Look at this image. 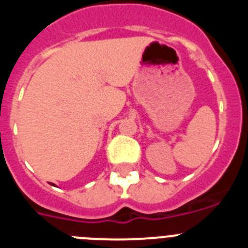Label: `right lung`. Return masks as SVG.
Returning a JSON list of instances; mask_svg holds the SVG:
<instances>
[{
  "label": "right lung",
  "instance_id": "right-lung-1",
  "mask_svg": "<svg viewBox=\"0 0 248 248\" xmlns=\"http://www.w3.org/2000/svg\"><path fill=\"white\" fill-rule=\"evenodd\" d=\"M50 185H53V184H50Z\"/></svg>",
  "mask_w": 248,
  "mask_h": 248
}]
</instances>
